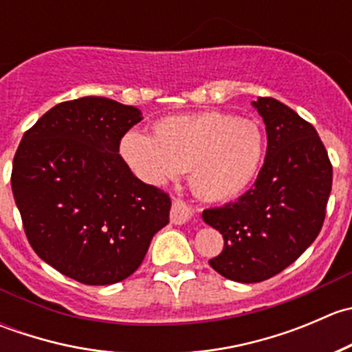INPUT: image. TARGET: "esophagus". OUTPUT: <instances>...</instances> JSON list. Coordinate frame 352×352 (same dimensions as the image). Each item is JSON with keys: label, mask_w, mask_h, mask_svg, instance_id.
Returning <instances> with one entry per match:
<instances>
[{"label": "esophagus", "mask_w": 352, "mask_h": 352, "mask_svg": "<svg viewBox=\"0 0 352 352\" xmlns=\"http://www.w3.org/2000/svg\"><path fill=\"white\" fill-rule=\"evenodd\" d=\"M192 218V209L182 201H173L172 209H170V221L173 225H184Z\"/></svg>", "instance_id": "obj_1"}]
</instances>
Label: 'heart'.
<instances>
[{
	"instance_id": "heart-1",
	"label": "heart",
	"mask_w": 352,
	"mask_h": 352,
	"mask_svg": "<svg viewBox=\"0 0 352 352\" xmlns=\"http://www.w3.org/2000/svg\"><path fill=\"white\" fill-rule=\"evenodd\" d=\"M267 140L255 120L225 112L166 117L153 136L129 131L120 155L141 180L165 184L189 170V186L199 199L230 201L243 194L261 172Z\"/></svg>"
}]
</instances>
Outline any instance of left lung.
<instances>
[{
	"instance_id": "1",
	"label": "left lung",
	"mask_w": 352,
	"mask_h": 352,
	"mask_svg": "<svg viewBox=\"0 0 352 352\" xmlns=\"http://www.w3.org/2000/svg\"><path fill=\"white\" fill-rule=\"evenodd\" d=\"M267 153L257 180L236 201L202 211L225 247L209 265L236 283H261L285 271L320 233L332 189V165L315 127L293 109L258 97Z\"/></svg>"
}]
</instances>
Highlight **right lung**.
Returning <instances> with one entry per match:
<instances>
[{"instance_id":"1","label":"right lung","mask_w":352,"mask_h":352,"mask_svg":"<svg viewBox=\"0 0 352 352\" xmlns=\"http://www.w3.org/2000/svg\"><path fill=\"white\" fill-rule=\"evenodd\" d=\"M141 110L104 97L63 102L27 133L12 190L35 254L67 278L113 285L141 265L168 223V194L144 184L119 155Z\"/></svg>"}]
</instances>
